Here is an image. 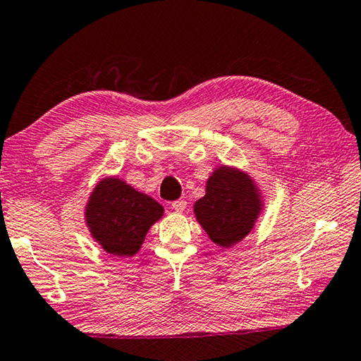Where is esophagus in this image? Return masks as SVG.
I'll return each instance as SVG.
<instances>
[{"label":"esophagus","mask_w":361,"mask_h":361,"mask_svg":"<svg viewBox=\"0 0 361 361\" xmlns=\"http://www.w3.org/2000/svg\"><path fill=\"white\" fill-rule=\"evenodd\" d=\"M173 209L176 211V212H182L185 209V206H187V201H184V200H177V201H173Z\"/></svg>","instance_id":"34e87169"}]
</instances>
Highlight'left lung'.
<instances>
[{
	"instance_id": "1",
	"label": "left lung",
	"mask_w": 361,
	"mask_h": 361,
	"mask_svg": "<svg viewBox=\"0 0 361 361\" xmlns=\"http://www.w3.org/2000/svg\"><path fill=\"white\" fill-rule=\"evenodd\" d=\"M260 211V195L250 177L226 166L216 169L206 184V195L195 203L198 222L222 247L247 236Z\"/></svg>"
}]
</instances>
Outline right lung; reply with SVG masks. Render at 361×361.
<instances>
[{
    "instance_id": "add662e5",
    "label": "right lung",
    "mask_w": 361,
    "mask_h": 361,
    "mask_svg": "<svg viewBox=\"0 0 361 361\" xmlns=\"http://www.w3.org/2000/svg\"><path fill=\"white\" fill-rule=\"evenodd\" d=\"M161 216L163 207L154 198L114 177L94 187L85 209L94 241L117 257L135 255L150 226Z\"/></svg>"
}]
</instances>
